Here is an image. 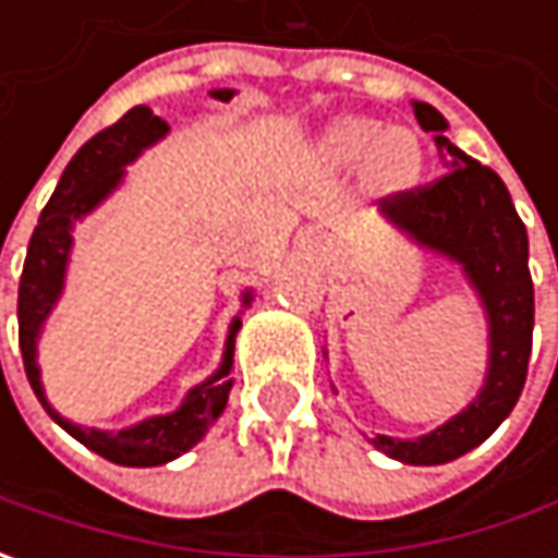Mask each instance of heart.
Returning a JSON list of instances; mask_svg holds the SVG:
<instances>
[{
    "mask_svg": "<svg viewBox=\"0 0 558 558\" xmlns=\"http://www.w3.org/2000/svg\"><path fill=\"white\" fill-rule=\"evenodd\" d=\"M323 155L335 167L366 161L369 180L378 185L410 183L422 167V148L410 130H388L373 118H344L323 140Z\"/></svg>",
    "mask_w": 558,
    "mask_h": 558,
    "instance_id": "1",
    "label": "heart"
}]
</instances>
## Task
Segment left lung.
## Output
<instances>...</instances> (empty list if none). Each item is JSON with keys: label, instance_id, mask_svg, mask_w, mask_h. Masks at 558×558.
<instances>
[{"label": "left lung", "instance_id": "8db88e82", "mask_svg": "<svg viewBox=\"0 0 558 558\" xmlns=\"http://www.w3.org/2000/svg\"><path fill=\"white\" fill-rule=\"evenodd\" d=\"M418 126L438 133L440 151L450 155V170L432 183L391 192L381 198V214L418 245L440 251L462 264L487 311L490 363L482 395L447 425L416 440L378 435L375 447L413 465L450 462L478 447L504 422L525 388L531 332H534V282L527 269V232L504 180L475 158L462 155L447 136V120L425 101H413Z\"/></svg>", "mask_w": 558, "mask_h": 558}]
</instances>
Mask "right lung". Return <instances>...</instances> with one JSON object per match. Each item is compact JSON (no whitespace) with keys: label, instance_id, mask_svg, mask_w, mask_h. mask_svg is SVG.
<instances>
[{"label":"right lung","instance_id":"right-lung-1","mask_svg":"<svg viewBox=\"0 0 558 558\" xmlns=\"http://www.w3.org/2000/svg\"><path fill=\"white\" fill-rule=\"evenodd\" d=\"M214 98L229 101L232 89H217ZM163 133H167V120L158 118L148 105H136L118 123L105 126L76 151L54 185L52 198L39 214V226L33 229L24 272H21V289H17V341H21V356H24V369H27L33 395L39 397L46 413L68 435H74L80 444L96 450L98 457L120 462V465H161V462L177 460L180 453H185L189 447H195L204 438V432L223 413L226 400H229V388H232L229 369H232L235 332L242 326L239 319L232 323L229 338H226L223 366L204 385L192 388L177 413L145 418L118 435L83 428V425L61 418L43 395V381H39V369H36V338H39V329L64 286V267H68V254H71V229L83 214H89L120 183L123 163L133 161L142 148L161 140ZM247 301H251V294H245V304Z\"/></svg>","mask_w":558,"mask_h":558}]
</instances>
